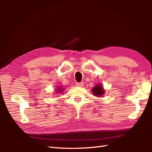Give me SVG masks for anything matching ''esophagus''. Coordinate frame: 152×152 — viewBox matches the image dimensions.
Returning a JSON list of instances; mask_svg holds the SVG:
<instances>
[{"label": "esophagus", "mask_w": 152, "mask_h": 152, "mask_svg": "<svg viewBox=\"0 0 152 152\" xmlns=\"http://www.w3.org/2000/svg\"><path fill=\"white\" fill-rule=\"evenodd\" d=\"M84 86L83 82H77L76 83V86L77 87H82Z\"/></svg>", "instance_id": "34e87169"}]
</instances>
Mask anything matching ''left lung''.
Returning a JSON list of instances; mask_svg holds the SVG:
<instances>
[{"mask_svg":"<svg viewBox=\"0 0 152 152\" xmlns=\"http://www.w3.org/2000/svg\"><path fill=\"white\" fill-rule=\"evenodd\" d=\"M92 93H93V94L96 96V97L100 98L103 96L105 94V90L104 89V87L103 86L100 84H97L94 86L93 88H92Z\"/></svg>","mask_w":152,"mask_h":152,"instance_id":"left-lung-1","label":"left lung"}]
</instances>
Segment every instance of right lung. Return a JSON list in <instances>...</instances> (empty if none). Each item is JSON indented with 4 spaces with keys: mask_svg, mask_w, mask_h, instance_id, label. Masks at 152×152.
<instances>
[{
    "mask_svg": "<svg viewBox=\"0 0 152 152\" xmlns=\"http://www.w3.org/2000/svg\"><path fill=\"white\" fill-rule=\"evenodd\" d=\"M54 93H56V94H61L63 93V91H65V88L63 86H59L56 87V89H54Z\"/></svg>",
    "mask_w": 152,
    "mask_h": 152,
    "instance_id": "obj_1",
    "label": "right lung"
}]
</instances>
